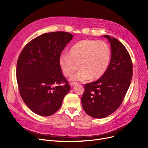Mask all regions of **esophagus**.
Segmentation results:
<instances>
[{
    "label": "esophagus",
    "instance_id": "obj_1",
    "mask_svg": "<svg viewBox=\"0 0 148 148\" xmlns=\"http://www.w3.org/2000/svg\"><path fill=\"white\" fill-rule=\"evenodd\" d=\"M76 84H77V83L72 82V83H70V86H71V87H73V86H74V85H75Z\"/></svg>",
    "mask_w": 148,
    "mask_h": 148
}]
</instances>
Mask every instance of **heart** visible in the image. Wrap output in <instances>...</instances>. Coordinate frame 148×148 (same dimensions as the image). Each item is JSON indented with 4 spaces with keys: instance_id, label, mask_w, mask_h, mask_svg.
Instances as JSON below:
<instances>
[{
    "instance_id": "heart-1",
    "label": "heart",
    "mask_w": 148,
    "mask_h": 148,
    "mask_svg": "<svg viewBox=\"0 0 148 148\" xmlns=\"http://www.w3.org/2000/svg\"><path fill=\"white\" fill-rule=\"evenodd\" d=\"M110 59V49L106 42L83 40L73 45L68 54H62L59 65L66 77L71 76L79 66L80 70L71 77V81L96 80L106 73Z\"/></svg>"
}]
</instances>
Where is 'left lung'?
Listing matches in <instances>:
<instances>
[{
  "instance_id": "obj_1",
  "label": "left lung",
  "mask_w": 148,
  "mask_h": 148,
  "mask_svg": "<svg viewBox=\"0 0 148 148\" xmlns=\"http://www.w3.org/2000/svg\"><path fill=\"white\" fill-rule=\"evenodd\" d=\"M110 43L112 56L104 75L84 86L82 97L84 110L94 118H104L122 104L133 77V65L126 48L117 39L104 35Z\"/></svg>"
}]
</instances>
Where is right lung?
Returning a JSON list of instances; mask_svg holds the SVG:
<instances>
[{
    "label": "right lung",
    "mask_w": 148,
    "mask_h": 148,
    "mask_svg": "<svg viewBox=\"0 0 148 148\" xmlns=\"http://www.w3.org/2000/svg\"><path fill=\"white\" fill-rule=\"evenodd\" d=\"M73 37L66 32L41 35L27 44L18 57L16 76L20 94L29 109L38 115L56 112L70 90L59 58Z\"/></svg>",
    "instance_id": "add662e5"
}]
</instances>
